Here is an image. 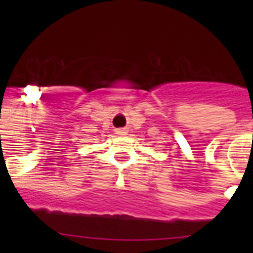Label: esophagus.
<instances>
[{
    "label": "esophagus",
    "instance_id": "esophagus-1",
    "mask_svg": "<svg viewBox=\"0 0 253 253\" xmlns=\"http://www.w3.org/2000/svg\"><path fill=\"white\" fill-rule=\"evenodd\" d=\"M116 133H118V134H122V135H123V134H125V131L122 130V129H118V130H116Z\"/></svg>",
    "mask_w": 253,
    "mask_h": 253
}]
</instances>
